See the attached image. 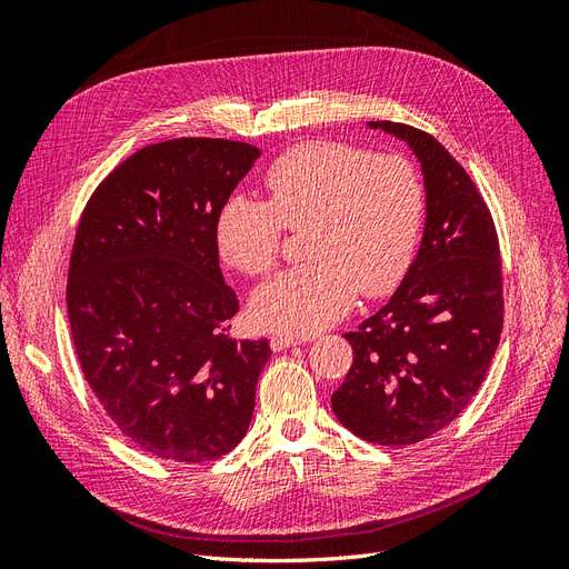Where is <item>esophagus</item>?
Listing matches in <instances>:
<instances>
[{"label": "esophagus", "instance_id": "34e87169", "mask_svg": "<svg viewBox=\"0 0 569 569\" xmlns=\"http://www.w3.org/2000/svg\"><path fill=\"white\" fill-rule=\"evenodd\" d=\"M303 339H299V337H289V335H272L270 337V347H272V351H284V349H289V347H297V343H301Z\"/></svg>", "mask_w": 569, "mask_h": 569}]
</instances>
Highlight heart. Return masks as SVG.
I'll list each match as a JSON object with an SVG mask.
<instances>
[{
  "label": "heart",
  "mask_w": 569,
  "mask_h": 569,
  "mask_svg": "<svg viewBox=\"0 0 569 569\" xmlns=\"http://www.w3.org/2000/svg\"><path fill=\"white\" fill-rule=\"evenodd\" d=\"M263 187L268 201H222L220 256L239 272L263 274L278 263L284 230L306 228L308 261L256 291L258 325L306 337L335 325L358 291L375 299L399 287L425 216L422 180L408 159L349 142H306L268 166Z\"/></svg>",
  "instance_id": "b5f03b06"
}]
</instances>
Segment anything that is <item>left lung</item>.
Here are the masks:
<instances>
[{"mask_svg":"<svg viewBox=\"0 0 569 569\" xmlns=\"http://www.w3.org/2000/svg\"><path fill=\"white\" fill-rule=\"evenodd\" d=\"M422 163L427 220L401 287L343 335L353 349L332 393L339 422L382 446L425 441L449 427L485 382L503 330L501 249L487 201L432 134L372 120Z\"/></svg>","mask_w":569,"mask_h":569,"instance_id":"left-lung-1","label":"left lung"}]
</instances>
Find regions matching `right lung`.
<instances>
[{"instance_id":"right-lung-1","label":"right lung","mask_w":569,"mask_h":569,"mask_svg":"<svg viewBox=\"0 0 569 569\" xmlns=\"http://www.w3.org/2000/svg\"><path fill=\"white\" fill-rule=\"evenodd\" d=\"M261 151L180 137L134 151L80 216L66 306L84 380L137 449L197 465L247 435L268 339L237 341L216 218Z\"/></svg>"}]
</instances>
